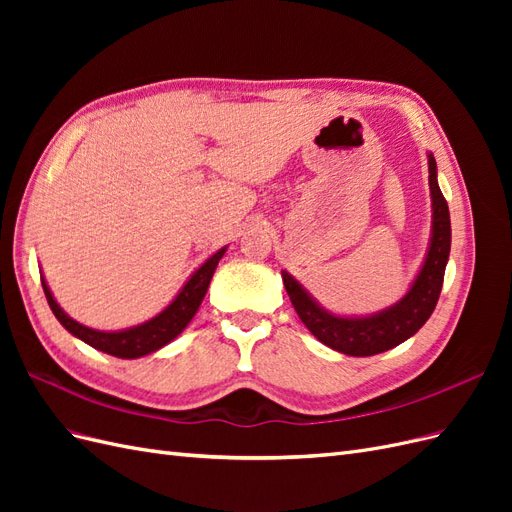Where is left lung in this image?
Masks as SVG:
<instances>
[{
    "mask_svg": "<svg viewBox=\"0 0 512 512\" xmlns=\"http://www.w3.org/2000/svg\"><path fill=\"white\" fill-rule=\"evenodd\" d=\"M429 188L433 200L431 245L421 273H418L410 292L397 305L369 318H337L320 309L299 282H294V277L282 271V280L294 309H297L305 327L322 344L350 356L378 354L406 342L436 309L448 252H451V215H448L446 198L442 196L436 179L433 156H429Z\"/></svg>",
    "mask_w": 512,
    "mask_h": 512,
    "instance_id": "left-lung-1",
    "label": "left lung"
}]
</instances>
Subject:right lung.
Returning a JSON list of instances; mask_svg holds the SVG:
<instances>
[{
    "mask_svg": "<svg viewBox=\"0 0 512 512\" xmlns=\"http://www.w3.org/2000/svg\"><path fill=\"white\" fill-rule=\"evenodd\" d=\"M224 252H226V247H222L220 252H215L205 262V265L190 277V282L183 286V290L177 294V299L170 303L160 316L141 324V327H132L126 331H117V333H104V331H94L89 327H83V324H79L68 314H64V309L57 305V301L53 299V294L44 280H42V288H44L46 301H49L55 318L64 324V327L74 337L83 339V342L89 344L91 348L119 356V359H138V356L156 352L158 348L166 346L168 342H173V339L185 327H188V322L194 318L196 309L200 307V303H203V297L209 288L215 267H218V262L222 260Z\"/></svg>",
    "mask_w": 512,
    "mask_h": 512,
    "instance_id": "1",
    "label": "right lung"
}]
</instances>
